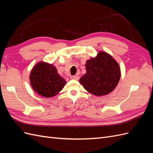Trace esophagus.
I'll return each instance as SVG.
<instances>
[{"label":"esophagus","mask_w":153,"mask_h":153,"mask_svg":"<svg viewBox=\"0 0 153 153\" xmlns=\"http://www.w3.org/2000/svg\"><path fill=\"white\" fill-rule=\"evenodd\" d=\"M71 79H74V80H79L80 76H78V75H74V76H71Z\"/></svg>","instance_id":"1"}]
</instances>
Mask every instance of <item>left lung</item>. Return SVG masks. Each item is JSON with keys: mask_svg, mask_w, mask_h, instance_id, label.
I'll use <instances>...</instances> for the list:
<instances>
[{"mask_svg": "<svg viewBox=\"0 0 153 153\" xmlns=\"http://www.w3.org/2000/svg\"><path fill=\"white\" fill-rule=\"evenodd\" d=\"M86 73L79 82L90 93L104 96L112 92L118 84L121 70L114 58L104 52H100L95 58L86 62Z\"/></svg>", "mask_w": 153, "mask_h": 153, "instance_id": "8db88e82", "label": "left lung"}]
</instances>
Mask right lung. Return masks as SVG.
I'll return each mask as SVG.
<instances>
[{
  "mask_svg": "<svg viewBox=\"0 0 153 153\" xmlns=\"http://www.w3.org/2000/svg\"><path fill=\"white\" fill-rule=\"evenodd\" d=\"M32 87L37 93L46 98L57 95L66 84L52 64L40 62L32 69L30 75Z\"/></svg>",
  "mask_w": 153,
  "mask_h": 153,
  "instance_id": "right-lung-1",
  "label": "right lung"
}]
</instances>
